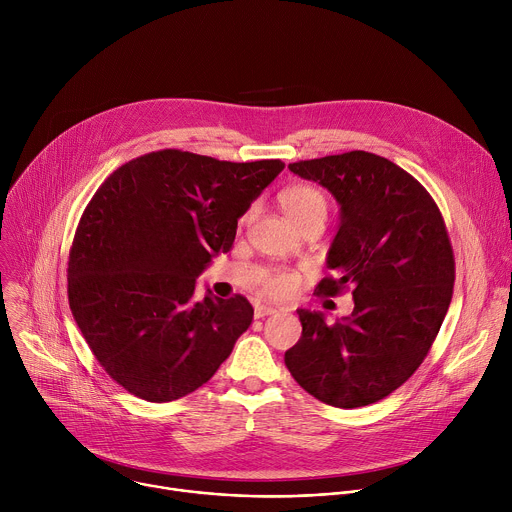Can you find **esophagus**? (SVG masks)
<instances>
[{
	"instance_id": "1",
	"label": "esophagus",
	"mask_w": 512,
	"mask_h": 512,
	"mask_svg": "<svg viewBox=\"0 0 512 512\" xmlns=\"http://www.w3.org/2000/svg\"><path fill=\"white\" fill-rule=\"evenodd\" d=\"M275 312L277 310L271 308V306H255V318H265V316H271Z\"/></svg>"
}]
</instances>
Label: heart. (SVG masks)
I'll return each mask as SVG.
<instances>
[{
  "label": "heart",
  "instance_id": "1",
  "mask_svg": "<svg viewBox=\"0 0 512 512\" xmlns=\"http://www.w3.org/2000/svg\"><path fill=\"white\" fill-rule=\"evenodd\" d=\"M279 202H281L285 216L289 218V223L294 227L310 221V218H324L326 221L328 198L316 186H310V184L289 186L279 194ZM251 214H253V210H249L243 216V223L249 221ZM294 285H296V277L287 271H269L261 279V291L265 296H271V298L287 296L289 291L294 289Z\"/></svg>",
  "mask_w": 512,
  "mask_h": 512
}]
</instances>
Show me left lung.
Returning <instances> with one entry per match:
<instances>
[{"mask_svg":"<svg viewBox=\"0 0 512 512\" xmlns=\"http://www.w3.org/2000/svg\"><path fill=\"white\" fill-rule=\"evenodd\" d=\"M289 170L340 204L328 251L336 275L314 294L352 289L354 310L332 326L298 310L302 338L285 352V367L322 403H377L419 369L450 308L456 265L442 212L411 174L377 154L356 150Z\"/></svg>","mask_w":512,"mask_h":512,"instance_id":"1","label":"left lung"}]
</instances>
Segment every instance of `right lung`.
I'll list each match as a JSON object with an SVG mask.
<instances>
[{
	"mask_svg": "<svg viewBox=\"0 0 512 512\" xmlns=\"http://www.w3.org/2000/svg\"><path fill=\"white\" fill-rule=\"evenodd\" d=\"M283 166L160 150L99 186L68 253V304L125 391L168 403L202 387L229 358L253 306L210 291L196 302V277L231 251L239 218Z\"/></svg>",
	"mask_w": 512,
	"mask_h": 512,
	"instance_id": "right-lung-1",
	"label": "right lung"
}]
</instances>
